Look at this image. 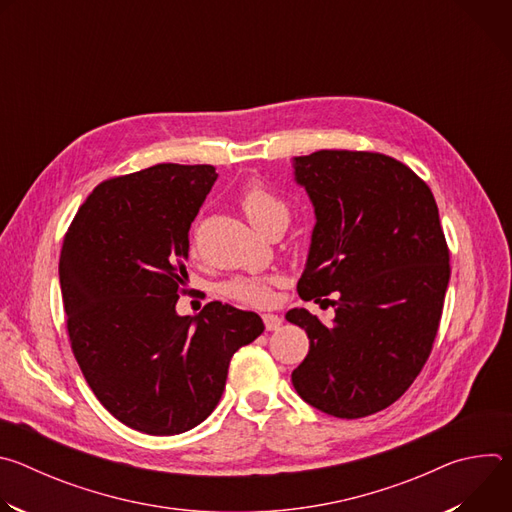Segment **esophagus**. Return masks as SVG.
<instances>
[{
	"instance_id": "obj_1",
	"label": "esophagus",
	"mask_w": 512,
	"mask_h": 512,
	"mask_svg": "<svg viewBox=\"0 0 512 512\" xmlns=\"http://www.w3.org/2000/svg\"><path fill=\"white\" fill-rule=\"evenodd\" d=\"M263 324H265L267 332H273V330H279L281 318L275 316V314H263Z\"/></svg>"
}]
</instances>
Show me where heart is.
Wrapping results in <instances>:
<instances>
[{"instance_id": "heart-1", "label": "heart", "mask_w": 512, "mask_h": 512, "mask_svg": "<svg viewBox=\"0 0 512 512\" xmlns=\"http://www.w3.org/2000/svg\"><path fill=\"white\" fill-rule=\"evenodd\" d=\"M241 208L247 214L253 227L265 231L275 218L287 216V206L281 198L269 192L261 184H249L241 194ZM225 294L233 300L251 304V306H265L271 300V279L267 277H235L225 283Z\"/></svg>"}]
</instances>
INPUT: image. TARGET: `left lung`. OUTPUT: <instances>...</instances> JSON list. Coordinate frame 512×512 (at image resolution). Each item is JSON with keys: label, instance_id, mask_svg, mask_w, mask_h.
<instances>
[{"label": "left lung", "instance_id": "obj_1", "mask_svg": "<svg viewBox=\"0 0 512 512\" xmlns=\"http://www.w3.org/2000/svg\"><path fill=\"white\" fill-rule=\"evenodd\" d=\"M291 168L316 216L298 294L324 308L338 291L330 324L306 308L285 314L310 338L291 383L322 413L367 417L409 389L431 352L450 281L440 212L427 184L383 154L320 150Z\"/></svg>", "mask_w": 512, "mask_h": 512}]
</instances>
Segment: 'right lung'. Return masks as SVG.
Returning a JSON list of instances; mask_svg holds the SVG:
<instances>
[{
  "label": "right lung",
  "instance_id": "right-lung-1",
  "mask_svg": "<svg viewBox=\"0 0 512 512\" xmlns=\"http://www.w3.org/2000/svg\"><path fill=\"white\" fill-rule=\"evenodd\" d=\"M218 174L158 164L99 184L60 253V289L79 367L121 423L176 435L221 399L233 354L263 330L255 312L210 302L176 312L188 231Z\"/></svg>",
  "mask_w": 512,
  "mask_h": 512
}]
</instances>
